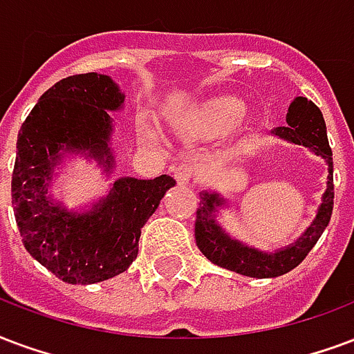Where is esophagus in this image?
I'll return each mask as SVG.
<instances>
[{
    "mask_svg": "<svg viewBox=\"0 0 354 354\" xmlns=\"http://www.w3.org/2000/svg\"><path fill=\"white\" fill-rule=\"evenodd\" d=\"M198 175V164L196 162H180L179 166L175 167V179L180 185H190Z\"/></svg>",
    "mask_w": 354,
    "mask_h": 354,
    "instance_id": "1",
    "label": "esophagus"
}]
</instances>
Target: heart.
Listing matches in <instances>:
<instances>
[{"label":"heart","mask_w":354,"mask_h":354,"mask_svg":"<svg viewBox=\"0 0 354 354\" xmlns=\"http://www.w3.org/2000/svg\"><path fill=\"white\" fill-rule=\"evenodd\" d=\"M244 115V102L235 95H222L207 100L196 111V127L199 132L218 136L230 132Z\"/></svg>","instance_id":"b5f03b06"}]
</instances>
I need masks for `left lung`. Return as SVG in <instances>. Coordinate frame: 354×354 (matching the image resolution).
<instances>
[{"instance_id": "1", "label": "left lung", "mask_w": 354, "mask_h": 354, "mask_svg": "<svg viewBox=\"0 0 354 354\" xmlns=\"http://www.w3.org/2000/svg\"><path fill=\"white\" fill-rule=\"evenodd\" d=\"M276 136L310 147L317 156H323L328 162V188L323 196V203L319 207L317 216L306 233L288 248L278 250L274 254H265L256 248L243 246L225 235V231L216 224L214 212L224 205V199L218 194L203 192L196 211V244L201 254L214 265L243 276L252 278H274L293 270L304 261L310 250L315 246L319 237L330 222L332 207H334V179H332V149L326 138V124L323 113L312 100L297 97L289 106L288 127H276Z\"/></svg>"}]
</instances>
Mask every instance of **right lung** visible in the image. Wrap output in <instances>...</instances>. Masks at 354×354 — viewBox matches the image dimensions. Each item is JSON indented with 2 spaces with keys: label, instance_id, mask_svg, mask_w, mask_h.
Returning a JSON list of instances; mask_svg holds the SVG:
<instances>
[{
  "label": "right lung",
  "instance_id": "1",
  "mask_svg": "<svg viewBox=\"0 0 354 354\" xmlns=\"http://www.w3.org/2000/svg\"><path fill=\"white\" fill-rule=\"evenodd\" d=\"M123 100L110 76L74 74L42 95L18 132L10 196L20 237L29 254L66 283H97L124 272L138 257L142 227L175 185L169 175L123 177L86 214L48 199L61 149L87 151L110 169L108 110H119Z\"/></svg>",
  "mask_w": 354,
  "mask_h": 354
}]
</instances>
